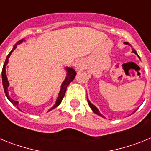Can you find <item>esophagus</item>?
Wrapping results in <instances>:
<instances>
[{
  "label": "esophagus",
  "mask_w": 151,
  "mask_h": 151,
  "mask_svg": "<svg viewBox=\"0 0 151 151\" xmlns=\"http://www.w3.org/2000/svg\"><path fill=\"white\" fill-rule=\"evenodd\" d=\"M84 66L83 64H82V62H78L76 63V69H78V70H81V69H83Z\"/></svg>",
  "instance_id": "esophagus-1"
}]
</instances>
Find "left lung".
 Returning <instances> with one entry per match:
<instances>
[{"mask_svg": "<svg viewBox=\"0 0 151 151\" xmlns=\"http://www.w3.org/2000/svg\"><path fill=\"white\" fill-rule=\"evenodd\" d=\"M125 45H129V43H128V42H125ZM132 53L135 54L136 55H137L138 57H139V56H138V54H137V52H136V50H134V49L132 48ZM139 58H140V57H139ZM87 100H88V103L89 106H90V107H91V110H92V111L94 112V113H96L97 115H98V116H102V117H104V118H105V117L104 116H103L101 113H100L99 110H98V109H97V108L96 107V106H94V104H92L91 103V101H89V99H88V97H87ZM136 110H135V111H136ZM135 111H134V112H135Z\"/></svg>", "mask_w": 151, "mask_h": 151, "instance_id": "left-lung-1", "label": "left lung"}]
</instances>
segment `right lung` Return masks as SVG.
Returning a JSON list of instances; mask_svg holds the SVG:
<instances>
[{"label": "right lung", "mask_w": 151, "mask_h": 151, "mask_svg": "<svg viewBox=\"0 0 151 151\" xmlns=\"http://www.w3.org/2000/svg\"><path fill=\"white\" fill-rule=\"evenodd\" d=\"M25 41V39H22L20 41H19L17 44H16L14 46H13V49H12L11 51L9 53V54L7 55L6 58V60H5L4 64V66H3V69H2V83H3V87H4V90L5 92V94H6V97H7V99L10 101V102L12 104L14 105V106H18L19 104V102L17 101H14L13 100L12 98H10V96H9V93H8V87H9V85H10V83L8 82L7 80V77H6V66L7 65L8 63V60H9V57L11 55V54L13 53V51L15 50L16 48L17 47V45H20L21 43H22V41ZM66 76L65 80H64L63 82L62 85H61V88L60 91L59 92V94H58V97H57V100H56V103L55 104L54 106H52L50 108V110H48L47 112L50 111L52 110L53 109L56 108L57 106H59L60 104L61 101H62L64 95H65V93H66V88H67L68 85H69V83L73 81V79L75 78L76 76V72L75 71L74 69L73 68H70V67H66Z\"/></svg>", "instance_id": "1"}]
</instances>
